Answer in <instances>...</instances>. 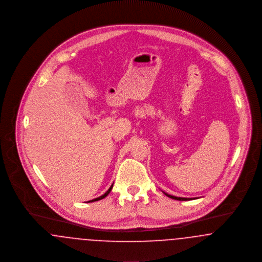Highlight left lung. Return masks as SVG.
Wrapping results in <instances>:
<instances>
[{"instance_id": "left-lung-1", "label": "left lung", "mask_w": 262, "mask_h": 262, "mask_svg": "<svg viewBox=\"0 0 262 262\" xmlns=\"http://www.w3.org/2000/svg\"><path fill=\"white\" fill-rule=\"evenodd\" d=\"M163 192H164V191H163ZM164 193H165V195H166L167 197L172 198V199H174V200H179V201H188V200H192V199H197V197H195V198H184V197H177V196H173V195L167 194L166 192Z\"/></svg>"}]
</instances>
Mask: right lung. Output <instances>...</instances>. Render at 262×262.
Segmentation results:
<instances>
[{
    "label": "right lung",
    "mask_w": 262,
    "mask_h": 262,
    "mask_svg": "<svg viewBox=\"0 0 262 262\" xmlns=\"http://www.w3.org/2000/svg\"><path fill=\"white\" fill-rule=\"evenodd\" d=\"M112 187H113V184L111 185V187H110V189H108L106 192L104 193L103 195H101V196H99V197H97V198H95V199H93V200H90V201H88V203H90V202H95V201H98V200H100V199H103L104 197H106V196H107V195L111 193Z\"/></svg>",
    "instance_id": "1"
}]
</instances>
